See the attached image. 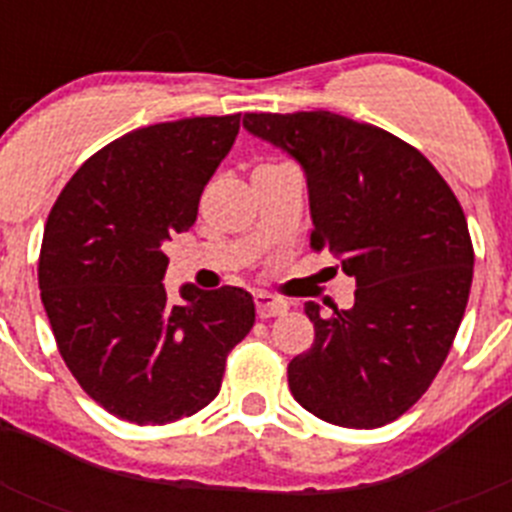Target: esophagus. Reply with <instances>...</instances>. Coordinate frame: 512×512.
I'll use <instances>...</instances> for the list:
<instances>
[{"mask_svg":"<svg viewBox=\"0 0 512 512\" xmlns=\"http://www.w3.org/2000/svg\"><path fill=\"white\" fill-rule=\"evenodd\" d=\"M256 312H259V318H277V315H284L289 310V305L284 300H277V297L269 295H256Z\"/></svg>","mask_w":512,"mask_h":512,"instance_id":"obj_1","label":"esophagus"}]
</instances>
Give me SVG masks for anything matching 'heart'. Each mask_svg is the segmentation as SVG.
Masks as SVG:
<instances>
[{"mask_svg": "<svg viewBox=\"0 0 512 512\" xmlns=\"http://www.w3.org/2000/svg\"><path fill=\"white\" fill-rule=\"evenodd\" d=\"M279 166H282V164H269V161H264V164H259L256 169H253V176L264 174V171H274V169H279Z\"/></svg>", "mask_w": 512, "mask_h": 512, "instance_id": "obj_1", "label": "heart"}]
</instances>
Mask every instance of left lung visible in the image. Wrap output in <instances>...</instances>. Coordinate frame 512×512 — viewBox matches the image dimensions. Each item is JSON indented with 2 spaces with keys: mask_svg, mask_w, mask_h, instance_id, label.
<instances>
[{
  "mask_svg": "<svg viewBox=\"0 0 512 512\" xmlns=\"http://www.w3.org/2000/svg\"><path fill=\"white\" fill-rule=\"evenodd\" d=\"M243 128L307 176L315 251L356 282L351 310L305 302L315 343L287 366L307 413L379 428L408 413L449 356L474 251L456 194L418 148L333 112H248Z\"/></svg>",
  "mask_w": 512,
  "mask_h": 512,
  "instance_id": "left-lung-1",
  "label": "left lung"
}]
</instances>
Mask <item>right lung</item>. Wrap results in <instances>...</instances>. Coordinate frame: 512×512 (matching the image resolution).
<instances>
[{
	"label": "right lung",
	"instance_id": "right-lung-1",
	"mask_svg": "<svg viewBox=\"0 0 512 512\" xmlns=\"http://www.w3.org/2000/svg\"><path fill=\"white\" fill-rule=\"evenodd\" d=\"M241 115L158 122L112 140L58 194L38 261L63 361L107 413L138 425L189 418L220 392L225 359L256 320L238 287L164 289V243L197 220Z\"/></svg>",
	"mask_w": 512,
	"mask_h": 512
}]
</instances>
